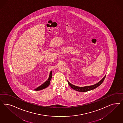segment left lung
<instances>
[{"label":"left lung","instance_id":"left-lung-1","mask_svg":"<svg viewBox=\"0 0 123 123\" xmlns=\"http://www.w3.org/2000/svg\"><path fill=\"white\" fill-rule=\"evenodd\" d=\"M105 77H106V75H105L103 78L100 81H99L98 83L95 84H94L93 85H92V86H84V87H79V86H75L74 85H72V84L69 83L68 80V83L69 84V86L74 90L77 91L78 92H88L89 91L93 90L94 89L96 88L97 87H98L103 82L104 79L105 78Z\"/></svg>","mask_w":123,"mask_h":123}]
</instances>
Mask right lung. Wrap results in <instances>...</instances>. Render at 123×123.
Wrapping results in <instances>:
<instances>
[{"mask_svg":"<svg viewBox=\"0 0 123 123\" xmlns=\"http://www.w3.org/2000/svg\"><path fill=\"white\" fill-rule=\"evenodd\" d=\"M52 77V71H51L50 72L49 77L48 80L47 81H46L42 85H41L40 86L34 89L35 91H39V90H41L43 89L47 88L50 85V80H51Z\"/></svg>","mask_w":123,"mask_h":123,"instance_id":"right-lung-1","label":"right lung"}]
</instances>
